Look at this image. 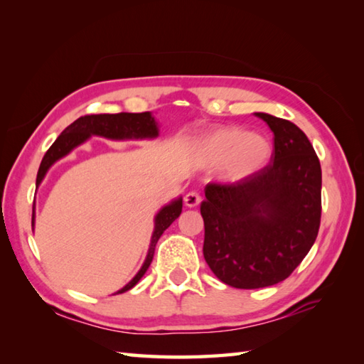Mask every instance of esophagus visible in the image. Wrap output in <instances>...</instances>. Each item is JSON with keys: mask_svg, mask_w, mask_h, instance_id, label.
<instances>
[{"mask_svg": "<svg viewBox=\"0 0 364 364\" xmlns=\"http://www.w3.org/2000/svg\"><path fill=\"white\" fill-rule=\"evenodd\" d=\"M200 202H202V197H200V194L196 191H191L186 196H184V205H186L188 208H196L200 205Z\"/></svg>", "mask_w": 364, "mask_h": 364, "instance_id": "esophagus-1", "label": "esophagus"}]
</instances>
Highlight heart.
<instances>
[{
	"label": "heart",
	"instance_id": "1",
	"mask_svg": "<svg viewBox=\"0 0 364 364\" xmlns=\"http://www.w3.org/2000/svg\"><path fill=\"white\" fill-rule=\"evenodd\" d=\"M203 164L220 168L223 180L237 184L264 170L272 159V144L267 137L250 133L242 127H219L198 141Z\"/></svg>",
	"mask_w": 364,
	"mask_h": 364
}]
</instances>
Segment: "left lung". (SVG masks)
Returning <instances> with one entry per match:
<instances>
[{"mask_svg": "<svg viewBox=\"0 0 364 364\" xmlns=\"http://www.w3.org/2000/svg\"><path fill=\"white\" fill-rule=\"evenodd\" d=\"M274 133L272 162L237 184H208L200 213L203 257L214 275L239 289L283 282L310 252L321 225V164L292 122L255 112Z\"/></svg>", "mask_w": 364, "mask_h": 364, "instance_id": "obj_1", "label": "left lung"}]
</instances>
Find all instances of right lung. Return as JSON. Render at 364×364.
<instances>
[{"instance_id": "1", "label": "right lung", "mask_w": 364, "mask_h": 364, "mask_svg": "<svg viewBox=\"0 0 364 364\" xmlns=\"http://www.w3.org/2000/svg\"><path fill=\"white\" fill-rule=\"evenodd\" d=\"M92 136H100L109 141H144V139H156L159 136V125L156 119L153 117L151 112H141V114H131V112H120V114H94V115H84L78 120H75L72 125H68L59 137L54 141L50 146L48 151L41 162L37 172L36 186H41L43 178L48 172L50 167L54 162L65 158L68 153L75 150L76 146L82 145L84 142L90 139ZM183 210V198L178 197L172 202L164 205L154 215V228L150 239V247L146 258L144 261L142 267L134 275L133 280L128 284L123 286L115 294H122L129 291L133 286L137 284L141 280L146 269L150 267L154 255V247H156L158 239L161 235L172 225V222L178 219ZM34 208H33V230H34Z\"/></svg>"}]
</instances>
